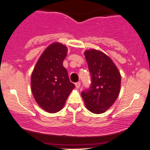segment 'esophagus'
I'll return each mask as SVG.
<instances>
[{
    "label": "esophagus",
    "mask_w": 150,
    "mask_h": 150,
    "mask_svg": "<svg viewBox=\"0 0 150 150\" xmlns=\"http://www.w3.org/2000/svg\"><path fill=\"white\" fill-rule=\"evenodd\" d=\"M75 86H76L77 88H79L80 86H81V82H77L76 83H75Z\"/></svg>",
    "instance_id": "1"
}]
</instances>
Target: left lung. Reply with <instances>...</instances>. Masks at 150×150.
<instances>
[{"mask_svg": "<svg viewBox=\"0 0 150 150\" xmlns=\"http://www.w3.org/2000/svg\"><path fill=\"white\" fill-rule=\"evenodd\" d=\"M84 54L91 75V83L88 89L81 92V96L89 111L101 114L117 99L121 76L112 60L104 53L91 49L85 51Z\"/></svg>", "mask_w": 150, "mask_h": 150, "instance_id": "left-lung-1", "label": "left lung"}]
</instances>
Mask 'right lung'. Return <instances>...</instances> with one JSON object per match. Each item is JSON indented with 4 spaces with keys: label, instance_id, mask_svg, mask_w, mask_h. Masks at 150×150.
I'll list each match as a JSON object with an SVG mask.
<instances>
[{
    "label": "right lung",
    "instance_id": "add662e5",
    "mask_svg": "<svg viewBox=\"0 0 150 150\" xmlns=\"http://www.w3.org/2000/svg\"><path fill=\"white\" fill-rule=\"evenodd\" d=\"M67 54L64 45L52 43L41 54L32 73L33 96L38 104L49 113L60 111L75 88L63 66Z\"/></svg>",
    "mask_w": 150,
    "mask_h": 150
}]
</instances>
